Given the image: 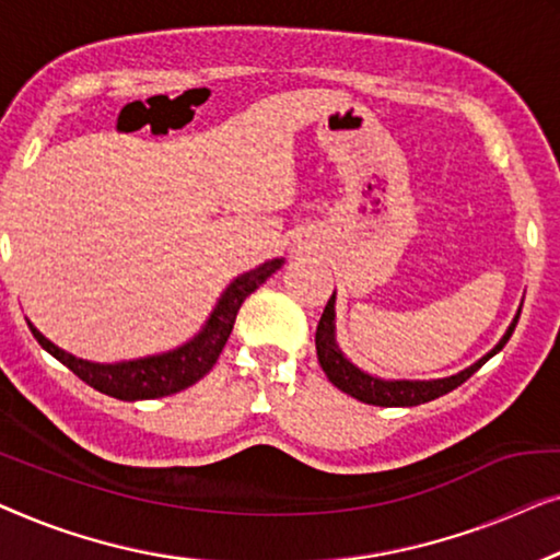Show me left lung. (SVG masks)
<instances>
[{"label": "left lung", "instance_id": "obj_1", "mask_svg": "<svg viewBox=\"0 0 560 560\" xmlns=\"http://www.w3.org/2000/svg\"><path fill=\"white\" fill-rule=\"evenodd\" d=\"M523 310V304H520ZM520 310L510 322V327L505 329V335L500 337V342L487 352V355L479 358L477 362H471L469 368L459 370V373L448 375V377H434V381H388V377H377L370 375L365 370H360L355 362H350L345 358V352L337 345V327H335V294L329 296V302L322 312V319L317 325V335H314V342H317V358L319 365L325 370V375L329 377V383L335 388H340L348 396L362 400V404L370 406H419V404H429L444 393L454 390L456 385H462L469 375H475L479 368L485 365L487 360L505 348V342L513 335V329L520 319Z\"/></svg>", "mask_w": 560, "mask_h": 560}]
</instances>
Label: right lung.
Masks as SVG:
<instances>
[{
    "mask_svg": "<svg viewBox=\"0 0 560 560\" xmlns=\"http://www.w3.org/2000/svg\"><path fill=\"white\" fill-rule=\"evenodd\" d=\"M281 266L283 258H271V261L235 277L228 283L223 294H220L215 306H212L210 317L205 319L200 332L179 345V348L160 352V355L121 362H93L70 355V352L58 348L30 319L27 327L35 335V340L43 345V350L50 352L55 360H60L68 370H73L83 383L106 393V396H114L119 400H149L172 396V393L190 388L202 375L210 373L215 360L220 358V352L225 348L228 337L233 332L235 314H238L243 299L254 294Z\"/></svg>",
    "mask_w": 560,
    "mask_h": 560,
    "instance_id": "right-lung-1",
    "label": "right lung"
}]
</instances>
